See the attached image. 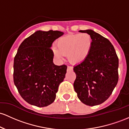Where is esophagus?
<instances>
[{
	"label": "esophagus",
	"mask_w": 129,
	"mask_h": 129,
	"mask_svg": "<svg viewBox=\"0 0 129 129\" xmlns=\"http://www.w3.org/2000/svg\"><path fill=\"white\" fill-rule=\"evenodd\" d=\"M72 69H73V68H72V67H71V66H68V68H67V71H72Z\"/></svg>",
	"instance_id": "obj_1"
}]
</instances>
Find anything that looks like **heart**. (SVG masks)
<instances>
[{
  "mask_svg": "<svg viewBox=\"0 0 129 129\" xmlns=\"http://www.w3.org/2000/svg\"><path fill=\"white\" fill-rule=\"evenodd\" d=\"M92 40L89 34H72L61 37L56 41V47L52 48L54 57L63 60L64 55L71 63L78 64L87 58L92 49Z\"/></svg>",
  "mask_w": 129,
  "mask_h": 129,
  "instance_id": "1",
  "label": "heart"
}]
</instances>
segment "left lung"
Instances as JSON below:
<instances>
[{
	"instance_id": "1",
	"label": "left lung",
	"mask_w": 129,
	"mask_h": 129,
	"mask_svg": "<svg viewBox=\"0 0 129 129\" xmlns=\"http://www.w3.org/2000/svg\"><path fill=\"white\" fill-rule=\"evenodd\" d=\"M79 32L89 34L92 45L87 58L74 67L76 74L74 88L82 103L94 106L105 102L116 86L119 60L108 39L92 30Z\"/></svg>"
}]
</instances>
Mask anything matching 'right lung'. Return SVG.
Returning a JSON list of instances; mask_svg holds the SVG:
<instances>
[{
  "instance_id": "add662e5",
  "label": "right lung",
  "mask_w": 129,
  "mask_h": 129,
  "mask_svg": "<svg viewBox=\"0 0 129 129\" xmlns=\"http://www.w3.org/2000/svg\"><path fill=\"white\" fill-rule=\"evenodd\" d=\"M64 33L38 30L25 39L14 59L13 79L19 93L27 103L38 107L55 101L67 66L53 63L52 43Z\"/></svg>"
}]
</instances>
